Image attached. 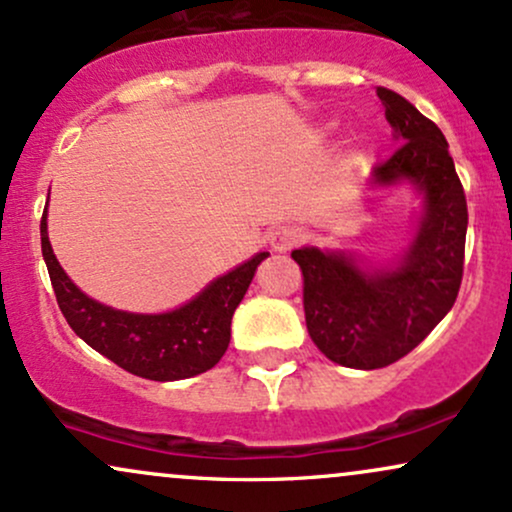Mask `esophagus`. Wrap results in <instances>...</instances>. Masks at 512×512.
Listing matches in <instances>:
<instances>
[{
	"label": "esophagus",
	"mask_w": 512,
	"mask_h": 512,
	"mask_svg": "<svg viewBox=\"0 0 512 512\" xmlns=\"http://www.w3.org/2000/svg\"><path fill=\"white\" fill-rule=\"evenodd\" d=\"M303 240V231L298 229V226H279L272 236H269V245H272L274 252H291L295 245Z\"/></svg>",
	"instance_id": "obj_1"
}]
</instances>
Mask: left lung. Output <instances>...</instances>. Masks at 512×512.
Here are the masks:
<instances>
[{"label": "left lung", "instance_id": "obj_1", "mask_svg": "<svg viewBox=\"0 0 512 512\" xmlns=\"http://www.w3.org/2000/svg\"><path fill=\"white\" fill-rule=\"evenodd\" d=\"M400 147L374 166L377 186L408 181L422 217L393 267H369L341 250L300 248L305 322L331 362L379 369L417 348L448 315L463 281L467 202L448 143L434 121L389 88H377Z\"/></svg>", "mask_w": 512, "mask_h": 512}]
</instances>
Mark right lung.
Wrapping results in <instances>:
<instances>
[{
    "label": "right lung",
    "mask_w": 512,
    "mask_h": 512,
    "mask_svg": "<svg viewBox=\"0 0 512 512\" xmlns=\"http://www.w3.org/2000/svg\"><path fill=\"white\" fill-rule=\"evenodd\" d=\"M42 257L61 315L76 336L135 377L178 381L207 372L221 360L231 341V319L252 276L269 252L214 279L202 293L162 315H135L92 300L66 276L47 236V209L40 221Z\"/></svg>",
    "instance_id": "add662e5"
}]
</instances>
